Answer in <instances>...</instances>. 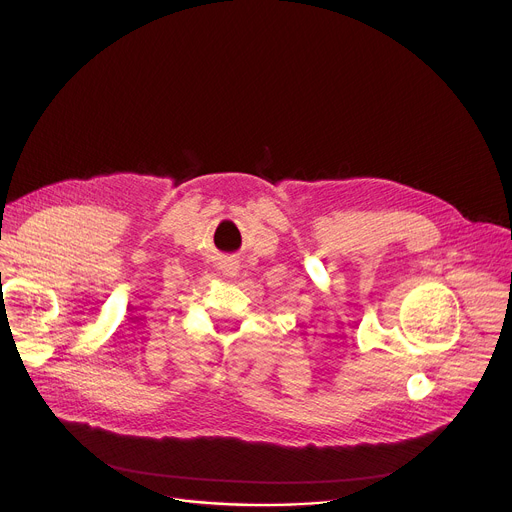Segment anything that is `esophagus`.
Here are the masks:
<instances>
[{
	"label": "esophagus",
	"instance_id": "1",
	"mask_svg": "<svg viewBox=\"0 0 512 512\" xmlns=\"http://www.w3.org/2000/svg\"><path fill=\"white\" fill-rule=\"evenodd\" d=\"M221 269H223V273L227 275V277H233V275H237V263H233V261H223L221 263Z\"/></svg>",
	"mask_w": 512,
	"mask_h": 512
}]
</instances>
